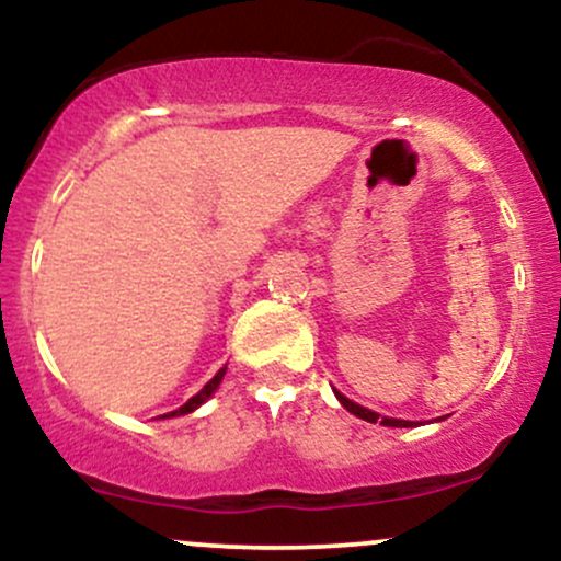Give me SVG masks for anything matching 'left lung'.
Returning <instances> with one entry per match:
<instances>
[{
    "mask_svg": "<svg viewBox=\"0 0 561 561\" xmlns=\"http://www.w3.org/2000/svg\"><path fill=\"white\" fill-rule=\"evenodd\" d=\"M334 396H337V401L343 403L345 409L351 411V414H356L358 420H366V422H382L385 427H411V422H405V420H390V416H379V414H375V411L364 409V405H358V403L347 401V398H345V396H340V392H334Z\"/></svg>",
    "mask_w": 561,
    "mask_h": 561,
    "instance_id": "obj_1",
    "label": "left lung"
}]
</instances>
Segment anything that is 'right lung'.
<instances>
[{
    "instance_id": "obj_1",
    "label": "right lung",
    "mask_w": 561,
    "mask_h": 561,
    "mask_svg": "<svg viewBox=\"0 0 561 561\" xmlns=\"http://www.w3.org/2000/svg\"><path fill=\"white\" fill-rule=\"evenodd\" d=\"M224 371H227V369H221V371H218V375H216L214 379H210V382H208V385H205V388H203V390H199V392H197V396H192V398H190V401H186V403L182 405V409L171 411V414H163V416H182V414H190V411H195V409H197V405H199V403H205V398H210V392H214V390L218 388V382H221Z\"/></svg>"
}]
</instances>
